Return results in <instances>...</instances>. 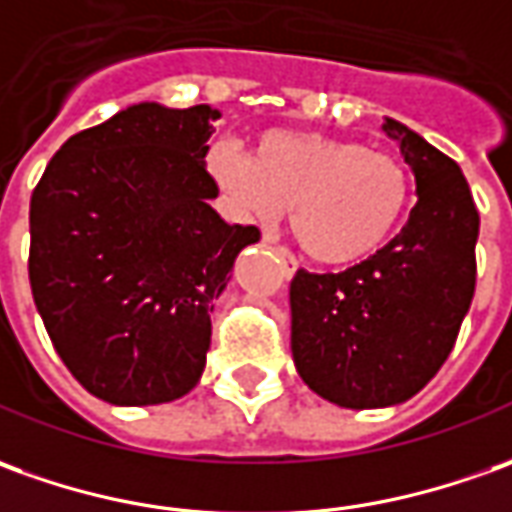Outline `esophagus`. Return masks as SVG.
Here are the masks:
<instances>
[{
  "label": "esophagus",
  "instance_id": "obj_1",
  "mask_svg": "<svg viewBox=\"0 0 512 512\" xmlns=\"http://www.w3.org/2000/svg\"><path fill=\"white\" fill-rule=\"evenodd\" d=\"M273 253L278 256V262H281V273H284V278H292L295 276V270H298V259L292 256L290 250L287 248H273Z\"/></svg>",
  "mask_w": 512,
  "mask_h": 512
}]
</instances>
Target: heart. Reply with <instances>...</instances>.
Wrapping results in <instances>:
<instances>
[{"label":"heart","instance_id":"obj_1","mask_svg":"<svg viewBox=\"0 0 512 512\" xmlns=\"http://www.w3.org/2000/svg\"><path fill=\"white\" fill-rule=\"evenodd\" d=\"M206 167L239 220L273 225L290 209L295 242L331 267L382 250L410 203V175L396 155L309 130H270L250 155L211 144Z\"/></svg>","mask_w":512,"mask_h":512}]
</instances>
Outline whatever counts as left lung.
<instances>
[{"instance_id":"obj_1","label":"left lung","mask_w":512,"mask_h":512,"mask_svg":"<svg viewBox=\"0 0 512 512\" xmlns=\"http://www.w3.org/2000/svg\"><path fill=\"white\" fill-rule=\"evenodd\" d=\"M382 128L415 175L410 220L365 262L298 270L290 284L298 376L348 410L415 396L451 354L477 284L479 211L463 169L396 119Z\"/></svg>"}]
</instances>
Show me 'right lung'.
Listing matches in <instances>:
<instances>
[{
    "mask_svg": "<svg viewBox=\"0 0 512 512\" xmlns=\"http://www.w3.org/2000/svg\"><path fill=\"white\" fill-rule=\"evenodd\" d=\"M220 111L139 102L74 133L30 200V287L63 365L116 407L186 396L211 312L256 225H228L206 169Z\"/></svg>",
    "mask_w": 512,
    "mask_h": 512,
    "instance_id": "1",
    "label": "right lung"
}]
</instances>
